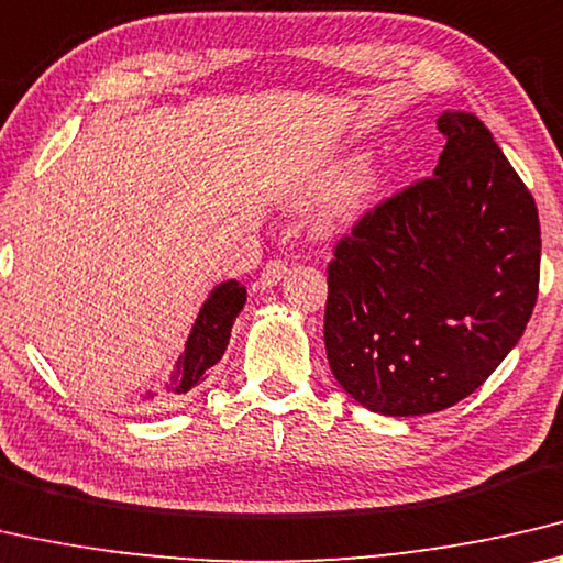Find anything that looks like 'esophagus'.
Listing matches in <instances>:
<instances>
[{"mask_svg": "<svg viewBox=\"0 0 563 563\" xmlns=\"http://www.w3.org/2000/svg\"><path fill=\"white\" fill-rule=\"evenodd\" d=\"M284 274H287V262H284L282 256H274V260L266 262V266L262 269L260 287H262V289H269V287H274V284L279 282Z\"/></svg>", "mask_w": 563, "mask_h": 563, "instance_id": "obj_1", "label": "esophagus"}]
</instances>
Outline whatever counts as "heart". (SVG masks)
I'll return each instance as SVG.
<instances>
[{"label": "heart", "instance_id": "b5f03b06", "mask_svg": "<svg viewBox=\"0 0 563 563\" xmlns=\"http://www.w3.org/2000/svg\"><path fill=\"white\" fill-rule=\"evenodd\" d=\"M358 164L362 162H344L339 164V167L329 169L324 174V179L317 184V195L324 197L329 191H334L339 184H344L349 179V174H352ZM379 189H382V177H376V174L352 181L342 195L336 197L334 207H331V221H334V224H349V221H354L368 205H372L374 197L379 195Z\"/></svg>", "mask_w": 563, "mask_h": 563}]
</instances>
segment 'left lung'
I'll return each instance as SVG.
<instances>
[{
    "label": "left lung",
    "mask_w": 563,
    "mask_h": 563,
    "mask_svg": "<svg viewBox=\"0 0 563 563\" xmlns=\"http://www.w3.org/2000/svg\"><path fill=\"white\" fill-rule=\"evenodd\" d=\"M437 126L434 177L358 217L327 266L331 374L384 417L466 399L519 342L539 294L527 184L474 114L444 112Z\"/></svg>",
    "instance_id": "left-lung-1"
}]
</instances>
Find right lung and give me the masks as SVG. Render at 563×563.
Listing matches in <instances>:
<instances>
[{
    "label": "right lung",
    "instance_id": "1",
    "mask_svg": "<svg viewBox=\"0 0 563 563\" xmlns=\"http://www.w3.org/2000/svg\"><path fill=\"white\" fill-rule=\"evenodd\" d=\"M246 301V287L234 279L209 294V299L201 307L199 317L191 327V334L179 356L177 368L172 372V391L187 394L191 386L201 384L209 376V368L214 366L227 352L232 324ZM156 394H146L144 399H154Z\"/></svg>",
    "mask_w": 563,
    "mask_h": 563
}]
</instances>
